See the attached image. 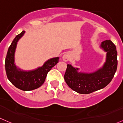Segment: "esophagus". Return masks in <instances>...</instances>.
<instances>
[{
	"label": "esophagus",
	"instance_id": "1",
	"mask_svg": "<svg viewBox=\"0 0 123 123\" xmlns=\"http://www.w3.org/2000/svg\"><path fill=\"white\" fill-rule=\"evenodd\" d=\"M70 59V54L68 52L65 53V54L63 56V60L65 62H68V61Z\"/></svg>",
	"mask_w": 123,
	"mask_h": 123
}]
</instances>
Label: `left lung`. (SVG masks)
Instances as JSON below:
<instances>
[{"mask_svg": "<svg viewBox=\"0 0 123 123\" xmlns=\"http://www.w3.org/2000/svg\"><path fill=\"white\" fill-rule=\"evenodd\" d=\"M100 48L106 52V62L102 68L92 73L78 72L71 65H67L64 78L69 87L81 94H88L106 87L112 80L117 69L116 46L110 40L101 43Z\"/></svg>", "mask_w": 123, "mask_h": 123, "instance_id": "8db88e82", "label": "left lung"}]
</instances>
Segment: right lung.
Returning <instances> with one entry per match:
<instances>
[{"mask_svg": "<svg viewBox=\"0 0 123 123\" xmlns=\"http://www.w3.org/2000/svg\"><path fill=\"white\" fill-rule=\"evenodd\" d=\"M25 32L23 31L17 35L8 48L5 58V70L8 80L14 86L22 91H29L37 89L44 83L48 73L57 65L59 57L49 59L42 67L32 71H23L17 68L14 63L15 51L17 42Z\"/></svg>", "mask_w": 123, "mask_h": 123, "instance_id": "obj_1", "label": "right lung"}]
</instances>
